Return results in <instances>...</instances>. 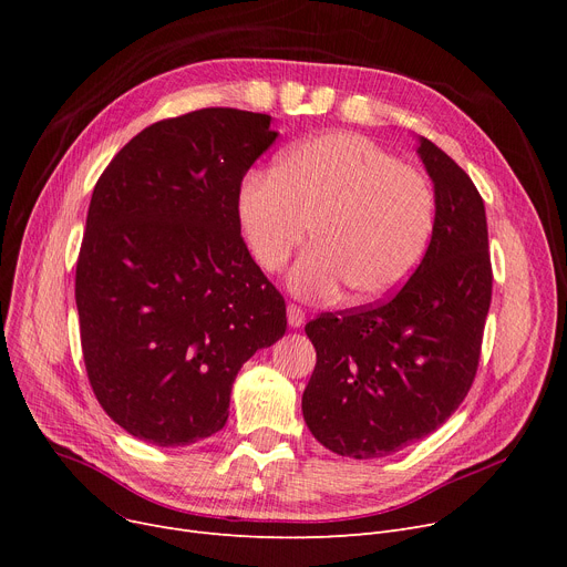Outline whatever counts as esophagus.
I'll list each match as a JSON object with an SVG mask.
<instances>
[{
    "instance_id": "34e87169",
    "label": "esophagus",
    "mask_w": 567,
    "mask_h": 567,
    "mask_svg": "<svg viewBox=\"0 0 567 567\" xmlns=\"http://www.w3.org/2000/svg\"><path fill=\"white\" fill-rule=\"evenodd\" d=\"M287 321L291 329H301L306 323V312L299 306H287Z\"/></svg>"
}]
</instances>
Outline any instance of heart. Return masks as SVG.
<instances>
[{"instance_id": "obj_1", "label": "heart", "mask_w": 567, "mask_h": 567, "mask_svg": "<svg viewBox=\"0 0 567 567\" xmlns=\"http://www.w3.org/2000/svg\"><path fill=\"white\" fill-rule=\"evenodd\" d=\"M236 223L266 274L291 268L287 287L308 301L349 289L355 303L395 293L427 255L436 195L427 176L359 133H323L289 146L274 172H250L236 190Z\"/></svg>"}]
</instances>
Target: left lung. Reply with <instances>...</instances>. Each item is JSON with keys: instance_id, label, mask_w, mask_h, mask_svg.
Here are the masks:
<instances>
[{"instance_id": "8db88e82", "label": "left lung", "mask_w": 567, "mask_h": 567, "mask_svg": "<svg viewBox=\"0 0 567 567\" xmlns=\"http://www.w3.org/2000/svg\"><path fill=\"white\" fill-rule=\"evenodd\" d=\"M419 156L436 195L421 266L391 301L306 323L317 365L303 419L342 457H385L432 434L478 370L492 301L485 204L468 174L421 135Z\"/></svg>"}]
</instances>
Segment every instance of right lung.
<instances>
[{
  "mask_svg": "<svg viewBox=\"0 0 567 567\" xmlns=\"http://www.w3.org/2000/svg\"><path fill=\"white\" fill-rule=\"evenodd\" d=\"M271 124L231 107L152 124L89 204L75 271L89 383L118 427L161 449L223 430L238 370L287 331L285 299L236 223Z\"/></svg>",
  "mask_w": 567,
  "mask_h": 567,
  "instance_id": "right-lung-1",
  "label": "right lung"
}]
</instances>
